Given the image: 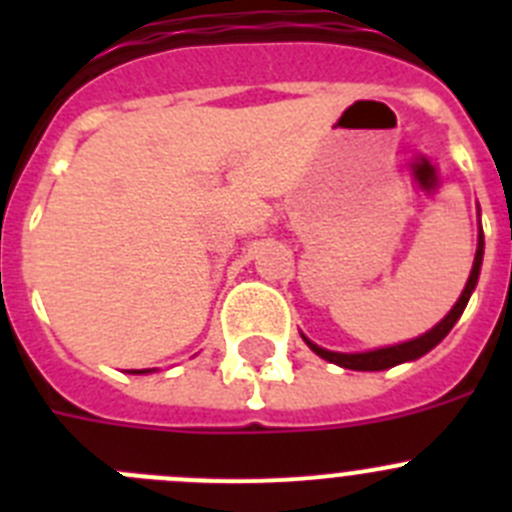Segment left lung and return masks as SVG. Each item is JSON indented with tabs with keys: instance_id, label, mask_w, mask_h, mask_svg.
<instances>
[{
	"instance_id": "obj_1",
	"label": "left lung",
	"mask_w": 512,
	"mask_h": 512,
	"mask_svg": "<svg viewBox=\"0 0 512 512\" xmlns=\"http://www.w3.org/2000/svg\"><path fill=\"white\" fill-rule=\"evenodd\" d=\"M482 256H485V238H482V228H479V243H477V253H474V264H472V274L467 279V287L461 292V297L456 300V305L451 307V312L446 318L441 320L438 325H433L428 333L423 336L413 338V341L397 343V346H387V348H374V351H364V354H338V351H328V348H320L305 338L307 346L320 356V359L330 361V364H338L343 369H354V372H382V369H390V366L405 364V361H415L420 356H425L431 348H436L443 338L449 336V330L454 328L456 320L461 318V312L467 307L469 297H472L474 287H477L479 279V269H482Z\"/></svg>"
}]
</instances>
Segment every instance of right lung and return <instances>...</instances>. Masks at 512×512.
Instances as JSON below:
<instances>
[{
    "label": "right lung",
    "instance_id": "right-lung-1",
    "mask_svg": "<svg viewBox=\"0 0 512 512\" xmlns=\"http://www.w3.org/2000/svg\"><path fill=\"white\" fill-rule=\"evenodd\" d=\"M143 372H151V369H140V372H135V374H143Z\"/></svg>",
    "mask_w": 512,
    "mask_h": 512
}]
</instances>
